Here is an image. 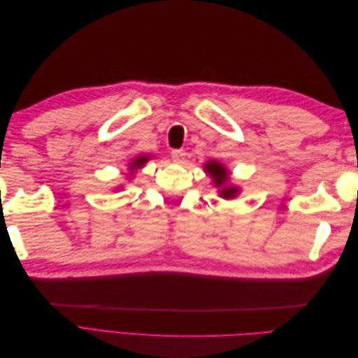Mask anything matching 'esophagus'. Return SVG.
I'll use <instances>...</instances> for the list:
<instances>
[{"instance_id":"obj_1","label":"esophagus","mask_w":358,"mask_h":358,"mask_svg":"<svg viewBox=\"0 0 358 358\" xmlns=\"http://www.w3.org/2000/svg\"><path fill=\"white\" fill-rule=\"evenodd\" d=\"M185 150L183 149H175L171 150V158L175 162H183V159H185Z\"/></svg>"}]
</instances>
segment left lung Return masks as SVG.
<instances>
[{
	"instance_id": "8db88e82",
	"label": "left lung",
	"mask_w": 358,
	"mask_h": 358,
	"mask_svg": "<svg viewBox=\"0 0 358 358\" xmlns=\"http://www.w3.org/2000/svg\"><path fill=\"white\" fill-rule=\"evenodd\" d=\"M204 171L209 173V176L213 179L215 187L220 188V196L222 199H234L237 194H239V188L230 185L229 179H230V173L227 170L221 162L218 161H209L204 164Z\"/></svg>"
}]
</instances>
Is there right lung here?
<instances>
[{
  "label": "right lung",
  "mask_w": 358,
  "mask_h": 358,
  "mask_svg": "<svg viewBox=\"0 0 358 358\" xmlns=\"http://www.w3.org/2000/svg\"><path fill=\"white\" fill-rule=\"evenodd\" d=\"M149 155H138V157H136L131 162H129V170H133V171H136V170H138V169H142L146 162L149 161Z\"/></svg>",
  "instance_id": "1"
}]
</instances>
